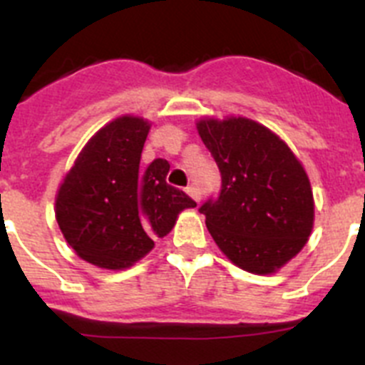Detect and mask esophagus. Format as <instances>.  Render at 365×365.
Masks as SVG:
<instances>
[{
  "label": "esophagus",
  "instance_id": "obj_1",
  "mask_svg": "<svg viewBox=\"0 0 365 365\" xmlns=\"http://www.w3.org/2000/svg\"><path fill=\"white\" fill-rule=\"evenodd\" d=\"M186 193L199 205V201H201V193H199V190L195 188V186H186Z\"/></svg>",
  "mask_w": 365,
  "mask_h": 365
}]
</instances>
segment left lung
<instances>
[{
  "mask_svg": "<svg viewBox=\"0 0 365 365\" xmlns=\"http://www.w3.org/2000/svg\"><path fill=\"white\" fill-rule=\"evenodd\" d=\"M221 172V190L199 208L217 247L240 269L272 274L305 247L314 222L309 177L276 133L245 117L197 122Z\"/></svg>",
  "mask_w": 365,
  "mask_h": 365,
  "instance_id": "left-lung-1",
  "label": "left lung"
}]
</instances>
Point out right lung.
Listing matches in <instances>:
<instances>
[{
  "mask_svg": "<svg viewBox=\"0 0 365 365\" xmlns=\"http://www.w3.org/2000/svg\"><path fill=\"white\" fill-rule=\"evenodd\" d=\"M150 122L115 118L80 151L56 195V221L67 243L100 269H125L146 256L155 237L197 202L166 182L170 164L140 168Z\"/></svg>",
  "mask_w": 365,
  "mask_h": 365,
  "instance_id": "add662e5",
  "label": "right lung"
}]
</instances>
